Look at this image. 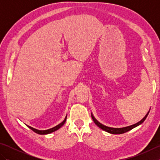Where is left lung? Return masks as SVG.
Here are the masks:
<instances>
[{
    "mask_svg": "<svg viewBox=\"0 0 160 160\" xmlns=\"http://www.w3.org/2000/svg\"><path fill=\"white\" fill-rule=\"evenodd\" d=\"M149 111H150V110L148 111V112L147 113V115H146L144 117V118L142 119V120H141L140 122H138V123L134 124L131 125V126H128V127H123V128H113V127H107V126L101 124L100 122H98L96 120V119L95 118V117L93 116V115L92 113H91V117H92V119H93V122H95V124H96L98 127L100 128L101 129H102L103 131L109 132V133H111V134H122V133H124V132L131 130V129L138 127V126L141 124L142 123H143L144 121L146 120V118H147V117L148 116V115L149 113Z\"/></svg>",
    "mask_w": 160,
    "mask_h": 160,
    "instance_id": "obj_1",
    "label": "left lung"
}]
</instances>
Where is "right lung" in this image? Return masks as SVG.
Instances as JSON below:
<instances>
[{"label": "right lung", "mask_w": 160, "mask_h": 160, "mask_svg": "<svg viewBox=\"0 0 160 160\" xmlns=\"http://www.w3.org/2000/svg\"><path fill=\"white\" fill-rule=\"evenodd\" d=\"M66 120H67V115H66L65 118H64V120L62 122H61V123H60L59 124H58L57 126H56V127H54L52 128L47 129V130H38V129L33 128L32 127H30V126H28V125H27V126H28V128H29L30 129H32L33 131H34L35 132H36V133L40 134V135H47V134H49V133H51V132H53L54 131L58 130V129L60 127H62V126L64 125V124L65 123Z\"/></svg>", "instance_id": "add662e5"}]
</instances>
